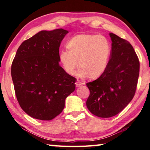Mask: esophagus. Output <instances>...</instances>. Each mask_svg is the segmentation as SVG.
<instances>
[{"label": "esophagus", "instance_id": "1", "mask_svg": "<svg viewBox=\"0 0 150 150\" xmlns=\"http://www.w3.org/2000/svg\"><path fill=\"white\" fill-rule=\"evenodd\" d=\"M84 84H85L84 83H81V82H80V81H77V82L75 83V86H76V87H80V86L84 85Z\"/></svg>", "mask_w": 150, "mask_h": 150}]
</instances>
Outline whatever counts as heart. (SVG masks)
<instances>
[{
  "instance_id": "1",
  "label": "heart",
  "mask_w": 150,
  "mask_h": 150,
  "mask_svg": "<svg viewBox=\"0 0 150 150\" xmlns=\"http://www.w3.org/2000/svg\"><path fill=\"white\" fill-rule=\"evenodd\" d=\"M68 50L59 53V59L65 71L70 75L75 73L79 66V75L96 79L107 67L110 55V44L102 35L80 34L67 43Z\"/></svg>"
}]
</instances>
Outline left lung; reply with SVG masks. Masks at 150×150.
<instances>
[{"label": "left lung", "mask_w": 150, "mask_h": 150, "mask_svg": "<svg viewBox=\"0 0 150 150\" xmlns=\"http://www.w3.org/2000/svg\"><path fill=\"white\" fill-rule=\"evenodd\" d=\"M112 47L106 70L97 79L87 83L90 95L86 103L93 115L110 118L132 100L138 83L139 63L128 41L109 33Z\"/></svg>", "instance_id": "obj_1"}]
</instances>
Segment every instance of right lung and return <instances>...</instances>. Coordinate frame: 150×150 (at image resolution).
Instances as JSON below:
<instances>
[{
  "label": "right lung",
  "instance_id": "obj_1",
  "mask_svg": "<svg viewBox=\"0 0 150 150\" xmlns=\"http://www.w3.org/2000/svg\"><path fill=\"white\" fill-rule=\"evenodd\" d=\"M68 30H42L22 43L12 62L11 75L20 107L30 116L51 120L65 107L76 79L59 64V48Z\"/></svg>",
  "mask_w": 150,
  "mask_h": 150
}]
</instances>
